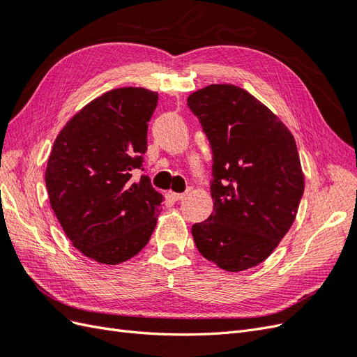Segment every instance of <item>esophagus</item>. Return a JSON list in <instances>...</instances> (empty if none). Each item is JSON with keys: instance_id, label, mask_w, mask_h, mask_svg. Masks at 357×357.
Segmentation results:
<instances>
[{"instance_id": "1", "label": "esophagus", "mask_w": 357, "mask_h": 357, "mask_svg": "<svg viewBox=\"0 0 357 357\" xmlns=\"http://www.w3.org/2000/svg\"><path fill=\"white\" fill-rule=\"evenodd\" d=\"M189 195V190H186V192H183V193H176V192H169V197H171V199H174V201H181V199H185L186 197Z\"/></svg>"}]
</instances>
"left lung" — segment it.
Masks as SVG:
<instances>
[{"instance_id": "1", "label": "left lung", "mask_w": 357, "mask_h": 357, "mask_svg": "<svg viewBox=\"0 0 357 357\" xmlns=\"http://www.w3.org/2000/svg\"><path fill=\"white\" fill-rule=\"evenodd\" d=\"M213 150L214 210L192 226L207 261L228 273L264 262L294 225L305 180L286 125L235 84H210L189 95Z\"/></svg>"}]
</instances>
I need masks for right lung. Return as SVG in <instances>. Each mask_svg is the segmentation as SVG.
<instances>
[{"label": "right lung", "mask_w": 357, "mask_h": 357, "mask_svg": "<svg viewBox=\"0 0 357 357\" xmlns=\"http://www.w3.org/2000/svg\"><path fill=\"white\" fill-rule=\"evenodd\" d=\"M158 92L119 88L102 93L61 129L47 160L50 207L86 257L117 265L143 250L164 197L143 169L147 122Z\"/></svg>", "instance_id": "1"}]
</instances>
